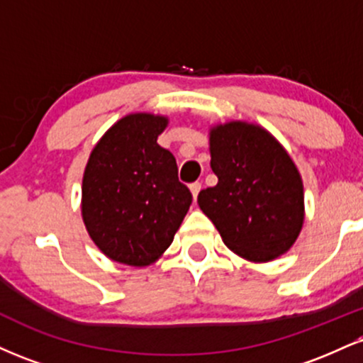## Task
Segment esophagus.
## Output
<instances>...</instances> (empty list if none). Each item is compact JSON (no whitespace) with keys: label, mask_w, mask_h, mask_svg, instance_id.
Returning a JSON list of instances; mask_svg holds the SVG:
<instances>
[{"label":"esophagus","mask_w":363,"mask_h":363,"mask_svg":"<svg viewBox=\"0 0 363 363\" xmlns=\"http://www.w3.org/2000/svg\"><path fill=\"white\" fill-rule=\"evenodd\" d=\"M189 189H191V194H193V199L196 201V198H198L199 191H201V182H193V184L189 186Z\"/></svg>","instance_id":"34e87169"}]
</instances>
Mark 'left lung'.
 I'll use <instances>...</instances> for the list:
<instances>
[{
    "label": "left lung",
    "mask_w": 363,
    "mask_h": 363,
    "mask_svg": "<svg viewBox=\"0 0 363 363\" xmlns=\"http://www.w3.org/2000/svg\"><path fill=\"white\" fill-rule=\"evenodd\" d=\"M213 187L199 191L198 205L223 244L251 262L289 252L302 230L303 184L283 145L268 129L247 121L210 128Z\"/></svg>",
    "instance_id": "8db88e82"
}]
</instances>
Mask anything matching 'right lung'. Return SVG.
I'll return each instance as SVG.
<instances>
[{
	"instance_id": "right-lung-1",
	"label": "right lung",
	"mask_w": 363,
	"mask_h": 363,
	"mask_svg": "<svg viewBox=\"0 0 363 363\" xmlns=\"http://www.w3.org/2000/svg\"><path fill=\"white\" fill-rule=\"evenodd\" d=\"M169 118L124 116L104 133L86 162L82 218L107 257L143 268L172 244L193 196L179 182L176 158L157 143Z\"/></svg>"
}]
</instances>
